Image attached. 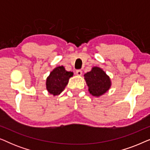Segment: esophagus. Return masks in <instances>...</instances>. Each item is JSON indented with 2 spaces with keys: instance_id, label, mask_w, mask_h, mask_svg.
<instances>
[{
  "instance_id": "esophagus-1",
  "label": "esophagus",
  "mask_w": 150,
  "mask_h": 150,
  "mask_svg": "<svg viewBox=\"0 0 150 150\" xmlns=\"http://www.w3.org/2000/svg\"><path fill=\"white\" fill-rule=\"evenodd\" d=\"M76 74L78 76H81L82 75V74H83V71H82L81 69H77V70L76 71Z\"/></svg>"
}]
</instances>
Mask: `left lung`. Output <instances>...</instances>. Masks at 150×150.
Here are the masks:
<instances>
[{
	"label": "left lung",
	"instance_id": "left-lung-1",
	"mask_svg": "<svg viewBox=\"0 0 150 150\" xmlns=\"http://www.w3.org/2000/svg\"><path fill=\"white\" fill-rule=\"evenodd\" d=\"M89 87V91L92 96L99 97L106 93L110 87L109 76L98 67H93L91 71L84 75Z\"/></svg>",
	"mask_w": 150,
	"mask_h": 150
}]
</instances>
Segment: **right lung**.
<instances>
[{
    "instance_id": "1",
    "label": "right lung",
    "mask_w": 150,
    "mask_h": 150,
    "mask_svg": "<svg viewBox=\"0 0 150 150\" xmlns=\"http://www.w3.org/2000/svg\"><path fill=\"white\" fill-rule=\"evenodd\" d=\"M73 76V72L65 70L63 66H59L51 71L46 80V89L54 96L59 95L66 87L69 79Z\"/></svg>"
}]
</instances>
